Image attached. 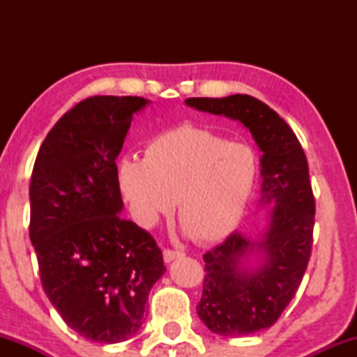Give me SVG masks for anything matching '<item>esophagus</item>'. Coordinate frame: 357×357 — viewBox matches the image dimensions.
I'll list each match as a JSON object with an SVG mask.
<instances>
[{"instance_id": "34e87169", "label": "esophagus", "mask_w": 357, "mask_h": 357, "mask_svg": "<svg viewBox=\"0 0 357 357\" xmlns=\"http://www.w3.org/2000/svg\"><path fill=\"white\" fill-rule=\"evenodd\" d=\"M162 257H165V261H167V264H169V261L176 260V258H181V257H184V253H183V252H179V250H171V248H166L165 252H162Z\"/></svg>"}]
</instances>
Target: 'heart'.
<instances>
[{"label":"heart","instance_id":"heart-1","mask_svg":"<svg viewBox=\"0 0 357 357\" xmlns=\"http://www.w3.org/2000/svg\"><path fill=\"white\" fill-rule=\"evenodd\" d=\"M260 173L257 151L195 124L151 139L144 159L119 162V184L141 225L153 227L179 202V221L199 243L227 238L238 227Z\"/></svg>","mask_w":357,"mask_h":357}]
</instances>
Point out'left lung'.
<instances>
[{
    "label": "left lung",
    "instance_id": "obj_1",
    "mask_svg": "<svg viewBox=\"0 0 357 357\" xmlns=\"http://www.w3.org/2000/svg\"><path fill=\"white\" fill-rule=\"evenodd\" d=\"M186 104L240 121L252 132L264 153L260 203L272 206L261 240L231 233L204 253L206 275L196 312L211 333L228 337L268 329L296 296L312 253L315 199L305 153L284 119L255 97H191ZM253 251L262 264L247 271L243 258Z\"/></svg>",
    "mask_w": 357,
    "mask_h": 357
}]
</instances>
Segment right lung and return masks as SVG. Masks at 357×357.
<instances>
[{
    "instance_id": "1",
    "label": "right lung",
    "mask_w": 357,
    "mask_h": 357,
    "mask_svg": "<svg viewBox=\"0 0 357 357\" xmlns=\"http://www.w3.org/2000/svg\"><path fill=\"white\" fill-rule=\"evenodd\" d=\"M142 97L96 96L45 137L30 181V240L47 297L90 341L116 344L144 321L166 272L151 233L121 216L116 158Z\"/></svg>"
}]
</instances>
